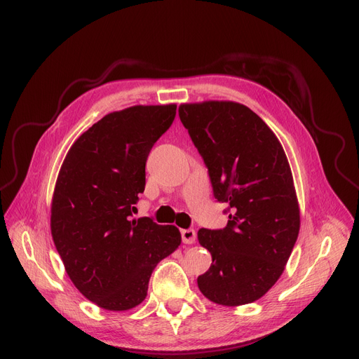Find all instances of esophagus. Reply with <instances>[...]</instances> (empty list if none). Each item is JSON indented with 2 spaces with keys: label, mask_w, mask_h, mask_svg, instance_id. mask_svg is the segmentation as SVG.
Returning <instances> with one entry per match:
<instances>
[{
  "label": "esophagus",
  "mask_w": 359,
  "mask_h": 359,
  "mask_svg": "<svg viewBox=\"0 0 359 359\" xmlns=\"http://www.w3.org/2000/svg\"><path fill=\"white\" fill-rule=\"evenodd\" d=\"M182 240L184 244H194L196 240V233L195 230H182Z\"/></svg>",
  "instance_id": "34e87169"
}]
</instances>
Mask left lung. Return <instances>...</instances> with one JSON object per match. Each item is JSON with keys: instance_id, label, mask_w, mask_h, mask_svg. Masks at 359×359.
Instances as JSON below:
<instances>
[{"instance_id": "8db88e82", "label": "left lung", "mask_w": 359, "mask_h": 359, "mask_svg": "<svg viewBox=\"0 0 359 359\" xmlns=\"http://www.w3.org/2000/svg\"><path fill=\"white\" fill-rule=\"evenodd\" d=\"M179 116L208 167L215 199L231 210L225 229L198 231L212 256L198 287L219 306L253 303L284 272L299 231L285 151L253 110L236 102L183 103Z\"/></svg>"}]
</instances>
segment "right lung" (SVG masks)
<instances>
[{
	"mask_svg": "<svg viewBox=\"0 0 359 359\" xmlns=\"http://www.w3.org/2000/svg\"><path fill=\"white\" fill-rule=\"evenodd\" d=\"M176 104L111 111L72 144L50 205V233L65 271L87 299L109 311L141 304L157 263L182 243L175 225L132 219L145 161L173 123Z\"/></svg>",
	"mask_w": 359,
	"mask_h": 359,
	"instance_id": "1",
	"label": "right lung"
}]
</instances>
